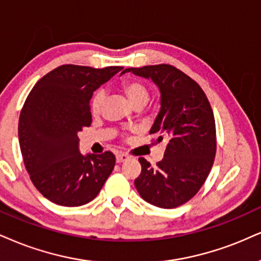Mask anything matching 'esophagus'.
<instances>
[{
	"label": "esophagus",
	"mask_w": 261,
	"mask_h": 261,
	"mask_svg": "<svg viewBox=\"0 0 261 261\" xmlns=\"http://www.w3.org/2000/svg\"><path fill=\"white\" fill-rule=\"evenodd\" d=\"M128 159H129V156H128L127 153H124V152H118L117 155H116V162H117V163L124 162V161H127Z\"/></svg>",
	"instance_id": "obj_1"
}]
</instances>
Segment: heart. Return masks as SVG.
Listing matches in <instances>:
<instances>
[{"mask_svg":"<svg viewBox=\"0 0 261 261\" xmlns=\"http://www.w3.org/2000/svg\"><path fill=\"white\" fill-rule=\"evenodd\" d=\"M121 89L123 91L125 96L128 98V100L130 101V104L133 105L134 108L139 105L144 106L150 98L149 91H147L146 87L136 79L123 80L121 83ZM104 99L105 95L101 89H98V91L94 92V94L92 95L91 102H89V109H91V114L93 116H99L101 114L102 105H104Z\"/></svg>","mask_w":261,"mask_h":261,"instance_id":"b5f03b06","label":"heart"}]
</instances>
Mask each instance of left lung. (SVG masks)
Listing matches in <instances>:
<instances>
[{"mask_svg":"<svg viewBox=\"0 0 261 261\" xmlns=\"http://www.w3.org/2000/svg\"><path fill=\"white\" fill-rule=\"evenodd\" d=\"M125 71L151 79L161 92V110L150 134L153 144L166 141L165 157L152 168L139 157L141 173L134 180L139 195L160 208H175L199 191L217 152L213 110L195 80L168 64L129 67Z\"/></svg>","mask_w":261,"mask_h":261,"instance_id":"1","label":"left lung"}]
</instances>
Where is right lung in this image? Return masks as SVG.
Masks as SVG:
<instances>
[{"label":"right lung","instance_id":"obj_1","mask_svg":"<svg viewBox=\"0 0 261 261\" xmlns=\"http://www.w3.org/2000/svg\"><path fill=\"white\" fill-rule=\"evenodd\" d=\"M122 69L60 65L29 93L19 116V145L32 184L53 203H88L111 174L114 153L83 156L79 133L92 123L93 92Z\"/></svg>","mask_w":261,"mask_h":261}]
</instances>
